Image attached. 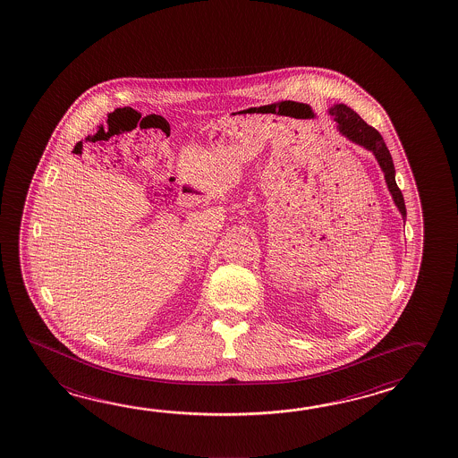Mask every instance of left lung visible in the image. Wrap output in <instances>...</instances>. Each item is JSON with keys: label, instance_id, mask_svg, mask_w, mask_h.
Returning <instances> with one entry per match:
<instances>
[{"label": "left lung", "instance_id": "1", "mask_svg": "<svg viewBox=\"0 0 458 458\" xmlns=\"http://www.w3.org/2000/svg\"><path fill=\"white\" fill-rule=\"evenodd\" d=\"M328 114L336 122V128H338L341 135L346 136L350 141L366 148L368 151L376 156L377 162L384 172L388 191H390L394 205H396L398 211L402 213L404 219L406 217V207H404L403 195H402V190L398 189V185H396L394 161H392L390 151L386 149V143H384V138L380 136L376 128L368 125L352 108L344 106V104L333 106L328 110Z\"/></svg>", "mask_w": 458, "mask_h": 458}]
</instances>
